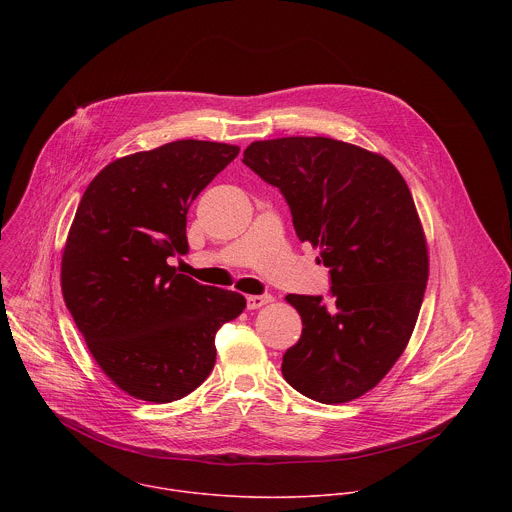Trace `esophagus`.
Wrapping results in <instances>:
<instances>
[{"mask_svg":"<svg viewBox=\"0 0 512 512\" xmlns=\"http://www.w3.org/2000/svg\"><path fill=\"white\" fill-rule=\"evenodd\" d=\"M271 302H273L271 296H249V298H247V308H249V310H257V308L267 306V304H271Z\"/></svg>","mask_w":512,"mask_h":512,"instance_id":"obj_1","label":"esophagus"}]
</instances>
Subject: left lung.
I'll list each match as a JSON object with an SVG mask.
<instances>
[{
	"mask_svg": "<svg viewBox=\"0 0 512 512\" xmlns=\"http://www.w3.org/2000/svg\"><path fill=\"white\" fill-rule=\"evenodd\" d=\"M243 164L281 190L298 239L330 267V306L285 296L304 328L283 379L326 405L358 399L407 348L425 294L427 241L409 186L381 154L332 137L253 141Z\"/></svg>",
	"mask_w": 512,
	"mask_h": 512,
	"instance_id": "left-lung-1",
	"label": "left lung"
}]
</instances>
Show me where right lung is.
Masks as SVG:
<instances>
[{
    "mask_svg": "<svg viewBox=\"0 0 512 512\" xmlns=\"http://www.w3.org/2000/svg\"><path fill=\"white\" fill-rule=\"evenodd\" d=\"M237 156L231 143L172 141L107 164L81 198L60 263L64 304L101 371L135 399L172 403L200 387L216 330L247 306L168 265L188 251V206Z\"/></svg>",
    "mask_w": 512,
    "mask_h": 512,
    "instance_id": "right-lung-1",
    "label": "right lung"
}]
</instances>
